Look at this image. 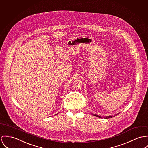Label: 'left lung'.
Here are the masks:
<instances>
[{
  "instance_id": "obj_1",
  "label": "left lung",
  "mask_w": 148,
  "mask_h": 148,
  "mask_svg": "<svg viewBox=\"0 0 148 148\" xmlns=\"http://www.w3.org/2000/svg\"><path fill=\"white\" fill-rule=\"evenodd\" d=\"M119 113H118L117 114H116V115H114V116H113V115H111V116H105V117H104L105 119H109V118H112V117H114V116H115V115H117L119 114ZM92 115H94V116H96V117H100V118H102V117L101 116H99L98 115H96V114H91Z\"/></svg>"
}]
</instances>
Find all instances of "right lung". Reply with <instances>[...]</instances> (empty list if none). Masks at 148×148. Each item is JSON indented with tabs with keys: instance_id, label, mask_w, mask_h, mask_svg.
Returning <instances> with one entry per match:
<instances>
[{
	"instance_id": "obj_1",
	"label": "right lung",
	"mask_w": 148,
	"mask_h": 148,
	"mask_svg": "<svg viewBox=\"0 0 148 148\" xmlns=\"http://www.w3.org/2000/svg\"><path fill=\"white\" fill-rule=\"evenodd\" d=\"M56 115H58V114H56Z\"/></svg>"
}]
</instances>
